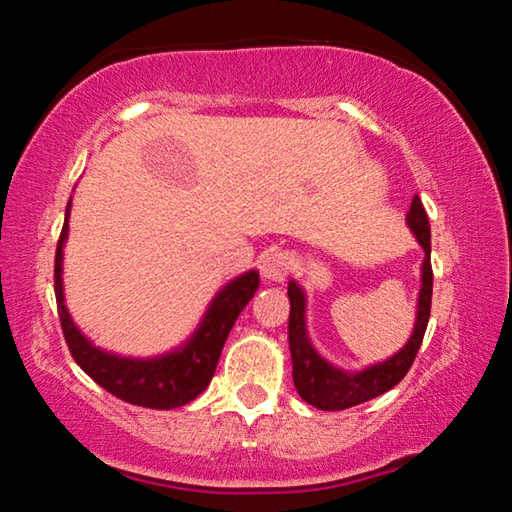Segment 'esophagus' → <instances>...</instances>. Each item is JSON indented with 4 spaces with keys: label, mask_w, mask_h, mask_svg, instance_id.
I'll return each mask as SVG.
<instances>
[{
    "label": "esophagus",
    "mask_w": 512,
    "mask_h": 512,
    "mask_svg": "<svg viewBox=\"0 0 512 512\" xmlns=\"http://www.w3.org/2000/svg\"><path fill=\"white\" fill-rule=\"evenodd\" d=\"M259 271H262L266 282H284V277L291 271V255L284 250H268L259 259Z\"/></svg>",
    "instance_id": "34e87169"
}]
</instances>
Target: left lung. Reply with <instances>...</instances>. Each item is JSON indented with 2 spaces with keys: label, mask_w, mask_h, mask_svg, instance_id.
<instances>
[{
  "label": "left lung",
  "mask_w": 512,
  "mask_h": 512,
  "mask_svg": "<svg viewBox=\"0 0 512 512\" xmlns=\"http://www.w3.org/2000/svg\"><path fill=\"white\" fill-rule=\"evenodd\" d=\"M413 237L424 250V259L420 266V291L418 307H415L413 332L393 357L372 363L361 370H343L329 363L320 354L309 339L307 329V293L296 280H289L287 296L291 302L289 314V350L293 361V384L298 395L307 404L316 406L320 411H341L368 402L372 397L384 395L393 386L400 384L422 345V336L427 332L429 311H431V291H433V273H431V228L427 212L415 196L411 210L406 214Z\"/></svg>",
  "instance_id": "1"
}]
</instances>
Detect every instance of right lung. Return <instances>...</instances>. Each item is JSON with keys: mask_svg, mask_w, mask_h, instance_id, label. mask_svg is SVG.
Returning <instances> with one entry per match:
<instances>
[{"mask_svg": "<svg viewBox=\"0 0 512 512\" xmlns=\"http://www.w3.org/2000/svg\"><path fill=\"white\" fill-rule=\"evenodd\" d=\"M69 212H72V198L67 203L65 225L56 248V302L60 325L74 361L101 388L128 404L146 406V409H178L196 400L210 386L232 325L259 289V273L250 268L223 284L194 332L169 352L131 357V354L103 350L81 332L65 305L63 248L69 235Z\"/></svg>", "mask_w": 512, "mask_h": 512, "instance_id": "add662e5", "label": "right lung"}]
</instances>
